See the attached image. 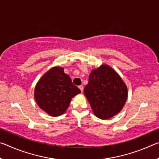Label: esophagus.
Returning a JSON list of instances; mask_svg holds the SVG:
<instances>
[{
    "label": "esophagus",
    "mask_w": 159,
    "mask_h": 159,
    "mask_svg": "<svg viewBox=\"0 0 159 159\" xmlns=\"http://www.w3.org/2000/svg\"><path fill=\"white\" fill-rule=\"evenodd\" d=\"M79 89L80 90V91H81V92H83V86L82 85H79Z\"/></svg>",
    "instance_id": "34e87169"
}]
</instances>
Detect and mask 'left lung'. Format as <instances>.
Listing matches in <instances>:
<instances>
[{
  "mask_svg": "<svg viewBox=\"0 0 159 159\" xmlns=\"http://www.w3.org/2000/svg\"><path fill=\"white\" fill-rule=\"evenodd\" d=\"M84 95L94 114L105 120L121 111L127 100L128 89L116 71L102 64L90 73Z\"/></svg>",
  "mask_w": 159,
  "mask_h": 159,
  "instance_id": "left-lung-1",
  "label": "left lung"
}]
</instances>
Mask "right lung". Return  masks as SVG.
Wrapping results in <instances>:
<instances>
[{
    "mask_svg": "<svg viewBox=\"0 0 159 159\" xmlns=\"http://www.w3.org/2000/svg\"><path fill=\"white\" fill-rule=\"evenodd\" d=\"M80 93L62 67L55 66L37 83L34 98L41 109L51 116H58L66 111L71 99Z\"/></svg>",
    "mask_w": 159,
    "mask_h": 159,
    "instance_id": "right-lung-1",
    "label": "right lung"
}]
</instances>
